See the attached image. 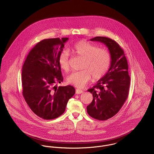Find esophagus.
<instances>
[{
  "label": "esophagus",
  "instance_id": "esophagus-1",
  "mask_svg": "<svg viewBox=\"0 0 154 154\" xmlns=\"http://www.w3.org/2000/svg\"><path fill=\"white\" fill-rule=\"evenodd\" d=\"M84 91L81 89H76V94H82Z\"/></svg>",
  "mask_w": 154,
  "mask_h": 154
}]
</instances>
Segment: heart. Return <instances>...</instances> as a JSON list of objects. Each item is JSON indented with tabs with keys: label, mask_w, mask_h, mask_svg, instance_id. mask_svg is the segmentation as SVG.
<instances>
[{
	"label": "heart",
	"mask_w": 154,
	"mask_h": 154,
	"mask_svg": "<svg viewBox=\"0 0 154 154\" xmlns=\"http://www.w3.org/2000/svg\"><path fill=\"white\" fill-rule=\"evenodd\" d=\"M72 51L76 56L83 59L80 71L70 75L67 81L78 88H83L91 81L92 76L97 80L103 77L110 68L111 56L110 52L103 48L97 47L88 42L81 40L74 44ZM59 65L66 72L70 69L69 52L63 51L59 56Z\"/></svg>",
	"instance_id": "obj_1"
}]
</instances>
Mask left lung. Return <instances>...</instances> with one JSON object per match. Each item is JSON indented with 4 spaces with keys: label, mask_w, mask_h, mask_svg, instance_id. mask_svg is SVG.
Returning <instances> with one entry per match:
<instances>
[{
    "label": "left lung",
    "mask_w": 154,
    "mask_h": 154,
    "mask_svg": "<svg viewBox=\"0 0 154 154\" xmlns=\"http://www.w3.org/2000/svg\"><path fill=\"white\" fill-rule=\"evenodd\" d=\"M91 41L100 42L109 48L111 62L108 72L88 89L93 100L87 107L88 114L99 120H106L116 115L128 97L131 78L124 51L114 40L105 37H95Z\"/></svg>",
    "instance_id": "8db88e82"
}]
</instances>
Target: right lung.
Here are the masks:
<instances>
[{
  "mask_svg": "<svg viewBox=\"0 0 154 154\" xmlns=\"http://www.w3.org/2000/svg\"><path fill=\"white\" fill-rule=\"evenodd\" d=\"M67 40L56 38L40 42L30 50L22 67L23 97L31 110L45 120L60 116L75 94L71 85H54L63 81L59 59Z\"/></svg>",
  "mask_w": 154,
  "mask_h": 154,
  "instance_id": "1",
  "label": "right lung"
}]
</instances>
